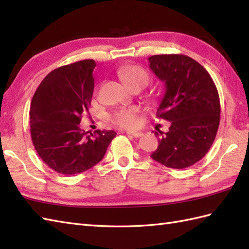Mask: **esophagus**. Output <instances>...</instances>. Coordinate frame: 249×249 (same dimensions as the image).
<instances>
[{"label":"esophagus","instance_id":"1","mask_svg":"<svg viewBox=\"0 0 249 249\" xmlns=\"http://www.w3.org/2000/svg\"><path fill=\"white\" fill-rule=\"evenodd\" d=\"M127 135L134 137V138H140L142 133H140V131H127Z\"/></svg>","mask_w":249,"mask_h":249}]
</instances>
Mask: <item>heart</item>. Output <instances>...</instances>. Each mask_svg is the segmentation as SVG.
<instances>
[{
	"label": "heart",
	"instance_id": "1",
	"mask_svg": "<svg viewBox=\"0 0 249 249\" xmlns=\"http://www.w3.org/2000/svg\"><path fill=\"white\" fill-rule=\"evenodd\" d=\"M120 76L128 87L134 86L136 83H149L150 77L143 68L139 66H126L120 71ZM138 107H131L126 109H121L111 116V121L114 124L124 128H135L138 126Z\"/></svg>",
	"mask_w": 249,
	"mask_h": 249
}]
</instances>
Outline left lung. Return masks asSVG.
<instances>
[{
	"mask_svg": "<svg viewBox=\"0 0 249 249\" xmlns=\"http://www.w3.org/2000/svg\"><path fill=\"white\" fill-rule=\"evenodd\" d=\"M149 62L153 72L166 86L157 116L171 122L168 133L160 129L154 133L160 139L151 157L168 168L193 166L208 153L217 134V89L205 68L187 55H153Z\"/></svg>",
	"mask_w": 249,
	"mask_h": 249,
	"instance_id": "obj_1",
	"label": "left lung"
}]
</instances>
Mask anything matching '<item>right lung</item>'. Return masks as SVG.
<instances>
[{
	"instance_id": "obj_1",
	"label": "right lung",
	"mask_w": 249,
	"mask_h": 249,
	"mask_svg": "<svg viewBox=\"0 0 249 249\" xmlns=\"http://www.w3.org/2000/svg\"><path fill=\"white\" fill-rule=\"evenodd\" d=\"M94 60L61 66L45 77L30 108L31 137L47 166L65 176L81 173L103 160L114 130L80 128L94 91Z\"/></svg>"
}]
</instances>
